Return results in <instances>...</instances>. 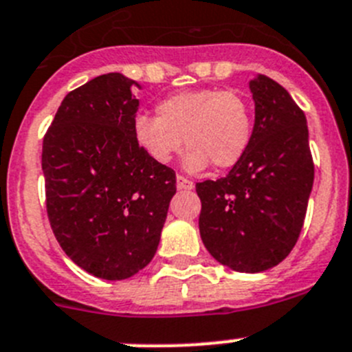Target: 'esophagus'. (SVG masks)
<instances>
[{
  "instance_id": "obj_1",
  "label": "esophagus",
  "mask_w": 352,
  "mask_h": 352,
  "mask_svg": "<svg viewBox=\"0 0 352 352\" xmlns=\"http://www.w3.org/2000/svg\"><path fill=\"white\" fill-rule=\"evenodd\" d=\"M176 185H178L179 190H192L193 188V182L186 179L185 176H178V178H176Z\"/></svg>"
}]
</instances>
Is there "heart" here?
Returning <instances> with one entry per match:
<instances>
[{
  "mask_svg": "<svg viewBox=\"0 0 352 352\" xmlns=\"http://www.w3.org/2000/svg\"><path fill=\"white\" fill-rule=\"evenodd\" d=\"M159 117L140 115L134 120L138 144L151 160L167 164L190 148L185 167L202 170L237 166L253 136V113L243 96L232 90L199 89L169 96L157 106Z\"/></svg>",
  "mask_w": 352,
  "mask_h": 352,
  "instance_id": "obj_1",
  "label": "heart"
}]
</instances>
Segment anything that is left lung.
Listing matches in <instances>:
<instances>
[{
  "label": "left lung",
  "instance_id": "left-lung-1",
  "mask_svg": "<svg viewBox=\"0 0 352 352\" xmlns=\"http://www.w3.org/2000/svg\"><path fill=\"white\" fill-rule=\"evenodd\" d=\"M254 125L250 146L225 178L195 185L199 230L214 260L235 272L281 263L300 235L314 164L305 115L288 90L265 75L250 82Z\"/></svg>",
  "mask_w": 352,
  "mask_h": 352
}]
</instances>
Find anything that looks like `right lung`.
I'll use <instances>...</instances> for the list:
<instances>
[{
    "label": "right lung",
    "mask_w": 352,
    "mask_h": 352,
    "mask_svg": "<svg viewBox=\"0 0 352 352\" xmlns=\"http://www.w3.org/2000/svg\"><path fill=\"white\" fill-rule=\"evenodd\" d=\"M141 89L108 73L71 90L43 138L41 169L50 227L64 253L106 281L134 276L151 262L176 174L138 144Z\"/></svg>",
    "instance_id": "right-lung-1"
}]
</instances>
